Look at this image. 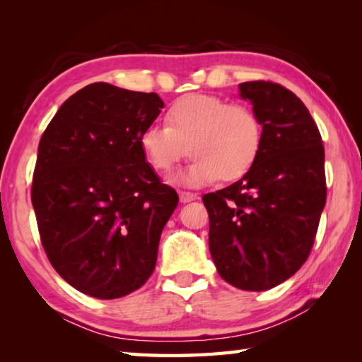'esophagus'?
<instances>
[{"mask_svg":"<svg viewBox=\"0 0 362 362\" xmlns=\"http://www.w3.org/2000/svg\"><path fill=\"white\" fill-rule=\"evenodd\" d=\"M179 198H180V203H192V201L196 199V194L194 193H189V192H180L179 193Z\"/></svg>","mask_w":362,"mask_h":362,"instance_id":"esophagus-1","label":"esophagus"}]
</instances>
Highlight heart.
Wrapping results in <instances>:
<instances>
[{
	"instance_id": "heart-1",
	"label": "heart",
	"mask_w": 362,
	"mask_h": 362,
	"mask_svg": "<svg viewBox=\"0 0 362 362\" xmlns=\"http://www.w3.org/2000/svg\"><path fill=\"white\" fill-rule=\"evenodd\" d=\"M263 126L252 108L220 97L192 94L175 100L166 112V126H150L140 136V148L159 173H169L187 153L193 156L175 182L201 187L246 175L260 155Z\"/></svg>"
}]
</instances>
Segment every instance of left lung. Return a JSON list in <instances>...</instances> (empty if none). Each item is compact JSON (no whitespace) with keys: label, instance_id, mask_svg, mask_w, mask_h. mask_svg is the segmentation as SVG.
I'll return each instance as SVG.
<instances>
[{"label":"left lung","instance_id":"left-lung-1","mask_svg":"<svg viewBox=\"0 0 362 362\" xmlns=\"http://www.w3.org/2000/svg\"><path fill=\"white\" fill-rule=\"evenodd\" d=\"M263 126L260 155L241 180L203 196L209 250L226 283L268 291L296 274L313 247L326 204L324 146L316 122L281 84H240Z\"/></svg>","mask_w":362,"mask_h":362}]
</instances>
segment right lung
I'll return each mask as SVG.
<instances>
[{
  "instance_id": "right-lung-1",
  "label": "right lung",
  "mask_w": 362,
  "mask_h": 362,
  "mask_svg": "<svg viewBox=\"0 0 362 362\" xmlns=\"http://www.w3.org/2000/svg\"><path fill=\"white\" fill-rule=\"evenodd\" d=\"M163 107L155 93L94 83L64 102L40 140L32 204L42 247L86 296L124 297L155 269L179 196L146 163L140 136Z\"/></svg>"
}]
</instances>
